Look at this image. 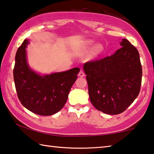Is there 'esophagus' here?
<instances>
[{"mask_svg": "<svg viewBox=\"0 0 154 154\" xmlns=\"http://www.w3.org/2000/svg\"><path fill=\"white\" fill-rule=\"evenodd\" d=\"M78 75H79V77H84L85 76V73H84V72H83V71H82V70H81V71H79V74H78Z\"/></svg>", "mask_w": 154, "mask_h": 154, "instance_id": "esophagus-1", "label": "esophagus"}]
</instances>
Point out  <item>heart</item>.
Here are the masks:
<instances>
[{
  "instance_id": "1",
  "label": "heart",
  "mask_w": 154,
  "mask_h": 154,
  "mask_svg": "<svg viewBox=\"0 0 154 154\" xmlns=\"http://www.w3.org/2000/svg\"><path fill=\"white\" fill-rule=\"evenodd\" d=\"M103 51V46L100 45H97L95 47L94 49V50H93V52H92L93 56H97L99 55V54H100L101 53H102Z\"/></svg>"
}]
</instances>
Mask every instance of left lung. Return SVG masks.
I'll use <instances>...</instances> for the list:
<instances>
[{"mask_svg": "<svg viewBox=\"0 0 154 154\" xmlns=\"http://www.w3.org/2000/svg\"><path fill=\"white\" fill-rule=\"evenodd\" d=\"M116 53L83 65L91 103L103 113L124 112L139 95L142 66L137 49L124 38Z\"/></svg>", "mask_w": 154, "mask_h": 154, "instance_id": "left-lung-1", "label": "left lung"}]
</instances>
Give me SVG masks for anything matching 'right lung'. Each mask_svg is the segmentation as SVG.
<instances>
[{
  "label": "right lung",
  "instance_id": "obj_1",
  "mask_svg": "<svg viewBox=\"0 0 154 154\" xmlns=\"http://www.w3.org/2000/svg\"><path fill=\"white\" fill-rule=\"evenodd\" d=\"M25 39L15 55L14 79L17 97L23 106L40 116H51L61 110L70 90L77 78L79 68L41 76L31 70L26 62Z\"/></svg>",
  "mask_w": 154,
  "mask_h": 154
}]
</instances>
